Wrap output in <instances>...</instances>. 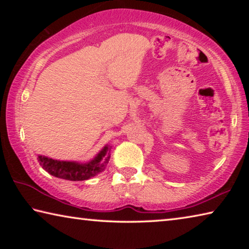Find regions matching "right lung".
<instances>
[{
  "label": "right lung",
  "instance_id": "obj_1",
  "mask_svg": "<svg viewBox=\"0 0 249 249\" xmlns=\"http://www.w3.org/2000/svg\"><path fill=\"white\" fill-rule=\"evenodd\" d=\"M111 147L107 145L91 161L82 163L75 161H62L46 156H38L39 165L49 175L57 178L70 181H83L92 178L100 172H102L107 166Z\"/></svg>",
  "mask_w": 249,
  "mask_h": 249
}]
</instances>
